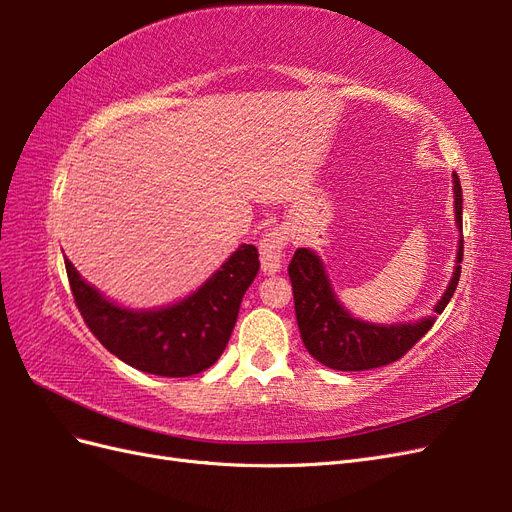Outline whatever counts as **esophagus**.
<instances>
[{"label":"esophagus","instance_id":"34e87169","mask_svg":"<svg viewBox=\"0 0 512 512\" xmlns=\"http://www.w3.org/2000/svg\"><path fill=\"white\" fill-rule=\"evenodd\" d=\"M284 247H286V232L282 230H271L260 241V267L265 275H273L282 269V258H284Z\"/></svg>","mask_w":512,"mask_h":512}]
</instances>
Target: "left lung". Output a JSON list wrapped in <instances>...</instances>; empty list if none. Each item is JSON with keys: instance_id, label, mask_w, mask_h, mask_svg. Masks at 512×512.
Segmentation results:
<instances>
[{"instance_id": "8db88e82", "label": "left lung", "mask_w": 512, "mask_h": 512, "mask_svg": "<svg viewBox=\"0 0 512 512\" xmlns=\"http://www.w3.org/2000/svg\"><path fill=\"white\" fill-rule=\"evenodd\" d=\"M453 194L455 224L461 230L463 200L457 173H453ZM461 258L463 235L459 237L457 245L453 277L438 303L433 305L431 316L416 322L376 324L354 318L342 301L337 299L322 258L309 247H299L290 260L288 275L294 294V314H297V324L307 352L318 363L337 371L374 369L401 359L433 327L438 314H442L448 301H451L459 284Z\"/></svg>"}]
</instances>
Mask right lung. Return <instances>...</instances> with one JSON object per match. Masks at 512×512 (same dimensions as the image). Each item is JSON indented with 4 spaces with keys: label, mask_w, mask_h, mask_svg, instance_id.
<instances>
[{
    "label": "right lung",
    "mask_w": 512,
    "mask_h": 512,
    "mask_svg": "<svg viewBox=\"0 0 512 512\" xmlns=\"http://www.w3.org/2000/svg\"><path fill=\"white\" fill-rule=\"evenodd\" d=\"M64 260L74 303L98 342L130 367L164 378L200 374L220 359L243 294L260 269L258 250L243 243L188 297L153 309H132L106 299Z\"/></svg>",
    "instance_id": "1"
}]
</instances>
